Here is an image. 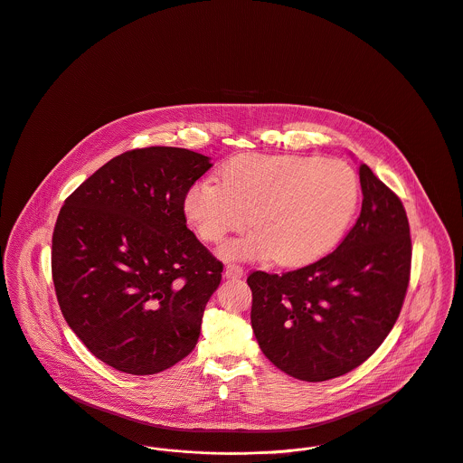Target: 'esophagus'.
I'll return each instance as SVG.
<instances>
[{
  "instance_id": "1",
  "label": "esophagus",
  "mask_w": 463,
  "mask_h": 463,
  "mask_svg": "<svg viewBox=\"0 0 463 463\" xmlns=\"http://www.w3.org/2000/svg\"><path fill=\"white\" fill-rule=\"evenodd\" d=\"M241 276H243V269H241L240 265L229 263V265L225 267V278H229V279H238V278H241Z\"/></svg>"
}]
</instances>
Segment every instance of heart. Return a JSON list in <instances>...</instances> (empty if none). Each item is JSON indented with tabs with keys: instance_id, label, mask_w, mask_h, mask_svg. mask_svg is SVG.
I'll return each mask as SVG.
<instances>
[{
	"instance_id": "heart-1",
	"label": "heart",
	"mask_w": 463,
	"mask_h": 463,
	"mask_svg": "<svg viewBox=\"0 0 463 463\" xmlns=\"http://www.w3.org/2000/svg\"><path fill=\"white\" fill-rule=\"evenodd\" d=\"M359 205V180L341 160L245 153L222 167V182L203 178L184 196V214L207 243L245 227L222 245L225 260L274 258L285 267L312 263L345 236Z\"/></svg>"
}]
</instances>
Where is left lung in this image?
<instances>
[{
  "label": "left lung",
  "mask_w": 463,
  "mask_h": 463,
  "mask_svg": "<svg viewBox=\"0 0 463 463\" xmlns=\"http://www.w3.org/2000/svg\"><path fill=\"white\" fill-rule=\"evenodd\" d=\"M363 209L341 245L303 269L252 272L250 323L265 357L287 375L323 383L361 366L399 319L411 270L401 198L361 164Z\"/></svg>",
  "instance_id": "obj_1"
}]
</instances>
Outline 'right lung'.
Listing matches in <instances>:
<instances>
[{"label":"right lung","instance_id":"1","mask_svg":"<svg viewBox=\"0 0 463 463\" xmlns=\"http://www.w3.org/2000/svg\"><path fill=\"white\" fill-rule=\"evenodd\" d=\"M211 158L182 147L126 151L59 211L52 278L84 346L129 375L160 373L198 343L223 265L187 229L184 196Z\"/></svg>","mask_w":463,"mask_h":463}]
</instances>
